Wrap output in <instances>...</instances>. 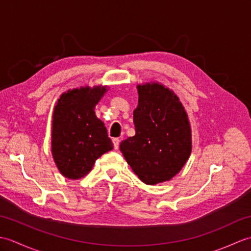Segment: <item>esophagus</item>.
<instances>
[{
  "label": "esophagus",
  "mask_w": 251,
  "mask_h": 251,
  "mask_svg": "<svg viewBox=\"0 0 251 251\" xmlns=\"http://www.w3.org/2000/svg\"><path fill=\"white\" fill-rule=\"evenodd\" d=\"M112 141H113L114 149H115V150H117V149H119V147H120V139H119V138H114V139Z\"/></svg>",
  "instance_id": "34e87169"
}]
</instances>
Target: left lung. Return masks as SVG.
Segmentation results:
<instances>
[{"mask_svg":"<svg viewBox=\"0 0 251 251\" xmlns=\"http://www.w3.org/2000/svg\"><path fill=\"white\" fill-rule=\"evenodd\" d=\"M134 111L136 135L123 140L120 150L146 184L169 181L188 161L192 136L188 114L177 95L162 84L138 85Z\"/></svg>","mask_w":251,"mask_h":251,"instance_id":"1","label":"left lung"}]
</instances>
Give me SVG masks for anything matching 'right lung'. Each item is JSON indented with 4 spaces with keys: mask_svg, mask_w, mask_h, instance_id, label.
<instances>
[{
    "mask_svg": "<svg viewBox=\"0 0 251 251\" xmlns=\"http://www.w3.org/2000/svg\"><path fill=\"white\" fill-rule=\"evenodd\" d=\"M105 86H88L63 93L52 114L51 153L58 169L69 179L92 170L96 159L113 149L105 126L95 113Z\"/></svg>",
    "mask_w": 251,
    "mask_h": 251,
    "instance_id": "add662e5",
    "label": "right lung"
}]
</instances>
